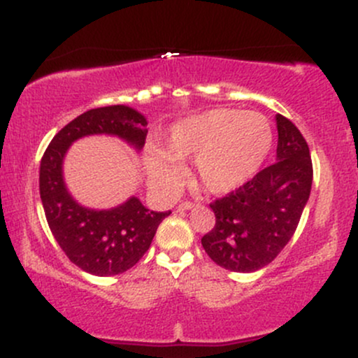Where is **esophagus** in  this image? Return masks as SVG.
<instances>
[{"instance_id":"1","label":"esophagus","mask_w":358,"mask_h":358,"mask_svg":"<svg viewBox=\"0 0 358 358\" xmlns=\"http://www.w3.org/2000/svg\"><path fill=\"white\" fill-rule=\"evenodd\" d=\"M195 207H196V205L193 202H182L178 205V207H176V210L185 212V210H192V208H195Z\"/></svg>"}]
</instances>
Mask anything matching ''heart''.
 <instances>
[{
    "label": "heart",
    "mask_w": 358,
    "mask_h": 358,
    "mask_svg": "<svg viewBox=\"0 0 358 358\" xmlns=\"http://www.w3.org/2000/svg\"><path fill=\"white\" fill-rule=\"evenodd\" d=\"M273 145V129L256 110L212 109L171 126L162 150L150 148L145 165L150 182L171 190L180 182L176 162L193 159V175L207 192L229 193L257 173Z\"/></svg>",
    "instance_id": "heart-1"
}]
</instances>
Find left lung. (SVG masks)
Here are the masks:
<instances>
[{
    "label": "left lung",
    "mask_w": 358,
    "mask_h": 358,
    "mask_svg": "<svg viewBox=\"0 0 358 358\" xmlns=\"http://www.w3.org/2000/svg\"><path fill=\"white\" fill-rule=\"evenodd\" d=\"M276 163L210 203L215 225L202 237L208 257L234 273H252L286 248L310 199L313 165L306 139L278 114Z\"/></svg>",
    "instance_id": "obj_1"
}]
</instances>
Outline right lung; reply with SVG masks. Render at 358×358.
I'll return each mask as SVG.
<instances>
[{
  "label": "right lung",
  "mask_w": 358,
  "mask_h": 358,
  "mask_svg": "<svg viewBox=\"0 0 358 358\" xmlns=\"http://www.w3.org/2000/svg\"><path fill=\"white\" fill-rule=\"evenodd\" d=\"M146 117L127 106L90 109L62 127L40 163V199L48 227L73 264L94 276H116L133 268L171 212L148 210L138 196L109 210L82 207L65 187V153L73 141L90 134L117 136L139 151L146 141Z\"/></svg>",
  "instance_id": "add662e5"
}]
</instances>
